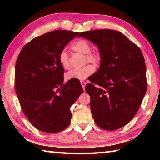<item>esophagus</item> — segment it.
Here are the masks:
<instances>
[{"label": "esophagus", "mask_w": 160, "mask_h": 160, "mask_svg": "<svg viewBox=\"0 0 160 160\" xmlns=\"http://www.w3.org/2000/svg\"><path fill=\"white\" fill-rule=\"evenodd\" d=\"M80 83H81V85H82V87L83 90H85V85H86V82H85V81H82V80H81V81H80Z\"/></svg>", "instance_id": "obj_1"}]
</instances>
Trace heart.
Wrapping results in <instances>:
<instances>
[{"label": "heart", "instance_id": "b5f03b06", "mask_svg": "<svg viewBox=\"0 0 160 160\" xmlns=\"http://www.w3.org/2000/svg\"><path fill=\"white\" fill-rule=\"evenodd\" d=\"M72 49L81 53L85 54V63H92L94 65H98L101 62V54L97 51H91L90 42L85 39H80L72 45ZM58 60L61 66L65 69H68L70 67L68 53L66 49H63L58 56ZM94 71V67L92 65H86L80 68H74L66 73L67 80L77 79L83 80L90 76Z\"/></svg>", "mask_w": 160, "mask_h": 160}]
</instances>
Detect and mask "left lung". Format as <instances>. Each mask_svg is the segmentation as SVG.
Masks as SVG:
<instances>
[{
	"label": "left lung",
	"instance_id": "left-lung-1",
	"mask_svg": "<svg viewBox=\"0 0 160 160\" xmlns=\"http://www.w3.org/2000/svg\"><path fill=\"white\" fill-rule=\"evenodd\" d=\"M78 37L95 44L102 57L99 70L89 80L92 83L85 86L94 120L102 129L115 131L132 120L145 97L142 53L125 35L112 29L82 32Z\"/></svg>",
	"mask_w": 160,
	"mask_h": 160
}]
</instances>
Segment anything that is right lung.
<instances>
[{"label":"right lung","instance_id":"obj_1","mask_svg":"<svg viewBox=\"0 0 160 160\" xmlns=\"http://www.w3.org/2000/svg\"><path fill=\"white\" fill-rule=\"evenodd\" d=\"M78 32L56 30L24 47L15 64V92L27 118L39 131L60 132L69 126L70 108L82 93L80 81L63 83L58 56Z\"/></svg>","mask_w":160,"mask_h":160}]
</instances>
